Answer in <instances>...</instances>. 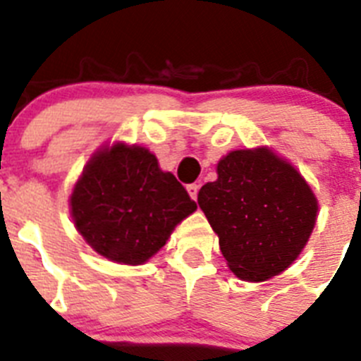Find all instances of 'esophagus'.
Segmentation results:
<instances>
[{
	"instance_id": "34e87169",
	"label": "esophagus",
	"mask_w": 361,
	"mask_h": 361,
	"mask_svg": "<svg viewBox=\"0 0 361 361\" xmlns=\"http://www.w3.org/2000/svg\"><path fill=\"white\" fill-rule=\"evenodd\" d=\"M187 190H188V194H190V197H192V200H197V192H200V185L190 183L187 187Z\"/></svg>"
}]
</instances>
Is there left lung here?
Instances as JSON below:
<instances>
[{"instance_id": "8db88e82", "label": "left lung", "mask_w": 361, "mask_h": 361, "mask_svg": "<svg viewBox=\"0 0 361 361\" xmlns=\"http://www.w3.org/2000/svg\"><path fill=\"white\" fill-rule=\"evenodd\" d=\"M197 204L219 237L228 268L261 282L284 271L306 246L318 203L297 169L268 147L228 152Z\"/></svg>"}]
</instances>
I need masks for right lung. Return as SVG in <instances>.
<instances>
[{"mask_svg": "<svg viewBox=\"0 0 361 361\" xmlns=\"http://www.w3.org/2000/svg\"><path fill=\"white\" fill-rule=\"evenodd\" d=\"M75 228L102 257L144 264L174 226L196 210L174 174L140 145L115 144L95 152L70 197Z\"/></svg>", "mask_w": 361, "mask_h": 361, "instance_id": "add662e5", "label": "right lung"}]
</instances>
